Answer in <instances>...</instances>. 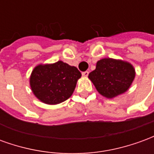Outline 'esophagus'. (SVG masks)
Masks as SVG:
<instances>
[{"instance_id": "34e87169", "label": "esophagus", "mask_w": 154, "mask_h": 154, "mask_svg": "<svg viewBox=\"0 0 154 154\" xmlns=\"http://www.w3.org/2000/svg\"><path fill=\"white\" fill-rule=\"evenodd\" d=\"M88 74H89V72L86 71V72H82V76L85 77H87V76H88Z\"/></svg>"}]
</instances>
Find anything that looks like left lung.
Instances as JSON below:
<instances>
[{
	"label": "left lung",
	"instance_id": "left-lung-1",
	"mask_svg": "<svg viewBox=\"0 0 154 154\" xmlns=\"http://www.w3.org/2000/svg\"><path fill=\"white\" fill-rule=\"evenodd\" d=\"M135 73L129 62L107 57L97 62L96 69L89 73L88 78L101 96L113 99L129 90Z\"/></svg>",
	"mask_w": 154,
	"mask_h": 154
}]
</instances>
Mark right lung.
Listing matches in <instances>:
<instances>
[{
    "label": "right lung",
    "mask_w": 154,
    "mask_h": 154,
    "mask_svg": "<svg viewBox=\"0 0 154 154\" xmlns=\"http://www.w3.org/2000/svg\"><path fill=\"white\" fill-rule=\"evenodd\" d=\"M82 74L76 67L63 61L38 64L29 77L33 94L47 105L62 103L72 95Z\"/></svg>",
    "instance_id": "right-lung-1"
}]
</instances>
